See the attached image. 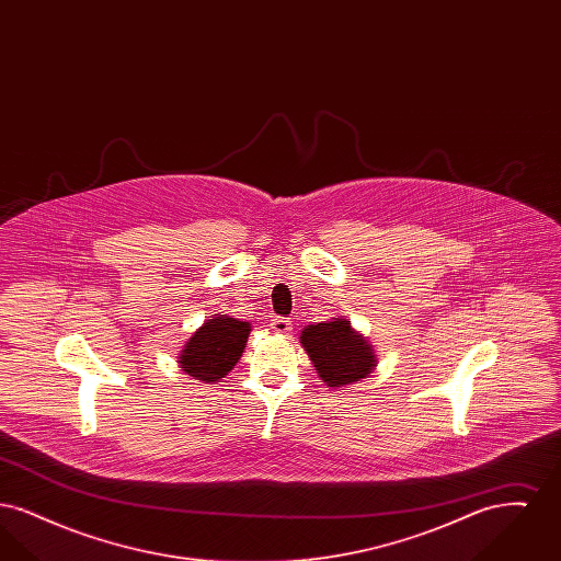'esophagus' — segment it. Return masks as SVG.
Here are the masks:
<instances>
[{
	"mask_svg": "<svg viewBox=\"0 0 561 561\" xmlns=\"http://www.w3.org/2000/svg\"><path fill=\"white\" fill-rule=\"evenodd\" d=\"M271 330L277 334H288L293 330V321L288 318H275V320H271Z\"/></svg>",
	"mask_w": 561,
	"mask_h": 561,
	"instance_id": "esophagus-1",
	"label": "esophagus"
}]
</instances>
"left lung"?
Returning <instances> with one entry per match:
<instances>
[{
  "instance_id": "left-lung-1",
  "label": "left lung",
  "mask_w": 561,
  "mask_h": 561,
  "mask_svg": "<svg viewBox=\"0 0 561 561\" xmlns=\"http://www.w3.org/2000/svg\"><path fill=\"white\" fill-rule=\"evenodd\" d=\"M300 345L328 387H345L376 368L374 348L347 320L311 323L300 332Z\"/></svg>"
}]
</instances>
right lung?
<instances>
[{"label": "right lung", "instance_id": "1", "mask_svg": "<svg viewBox=\"0 0 561 561\" xmlns=\"http://www.w3.org/2000/svg\"><path fill=\"white\" fill-rule=\"evenodd\" d=\"M252 325L229 316L204 321L179 355L183 373L204 382H220L240 362Z\"/></svg>", "mask_w": 561, "mask_h": 561}]
</instances>
